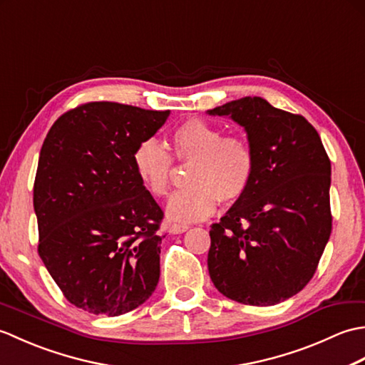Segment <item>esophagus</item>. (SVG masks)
Listing matches in <instances>:
<instances>
[{
	"mask_svg": "<svg viewBox=\"0 0 365 365\" xmlns=\"http://www.w3.org/2000/svg\"><path fill=\"white\" fill-rule=\"evenodd\" d=\"M190 229L188 224H173L170 226V234H183V232H187Z\"/></svg>",
	"mask_w": 365,
	"mask_h": 365,
	"instance_id": "esophagus-1",
	"label": "esophagus"
}]
</instances>
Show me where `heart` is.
Returning a JSON list of instances; mask_svg holds the SVG:
<instances>
[{
    "label": "heart",
    "mask_w": 365,
    "mask_h": 365,
    "mask_svg": "<svg viewBox=\"0 0 365 365\" xmlns=\"http://www.w3.org/2000/svg\"><path fill=\"white\" fill-rule=\"evenodd\" d=\"M170 154L182 165H191L190 188L175 192L168 202V218L175 222L200 221L218 205L235 204L246 196L257 173V157L245 136L227 135L213 123L192 118L170 133ZM135 173L153 197H166L174 163L158 141L144 139L133 155Z\"/></svg>",
    "instance_id": "obj_1"
}]
</instances>
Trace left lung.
<instances>
[{
    "label": "left lung",
    "mask_w": 365,
    "mask_h": 365,
    "mask_svg": "<svg viewBox=\"0 0 365 365\" xmlns=\"http://www.w3.org/2000/svg\"><path fill=\"white\" fill-rule=\"evenodd\" d=\"M208 114L245 127L257 157L250 191L212 224L208 273L224 297L274 306L304 289L329 240V157L301 114L262 97L234 100Z\"/></svg>",
    "instance_id": "obj_1"
}]
</instances>
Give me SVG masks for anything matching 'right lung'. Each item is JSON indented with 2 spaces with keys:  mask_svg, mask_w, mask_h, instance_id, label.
Listing matches in <instances>:
<instances>
[{
  "mask_svg": "<svg viewBox=\"0 0 365 365\" xmlns=\"http://www.w3.org/2000/svg\"><path fill=\"white\" fill-rule=\"evenodd\" d=\"M169 111L89 102L53 123L34 180L38 255L67 301L115 317L160 279L161 207L135 173V147Z\"/></svg>",
  "mask_w": 365,
  "mask_h": 365,
  "instance_id": "1",
  "label": "right lung"
}]
</instances>
